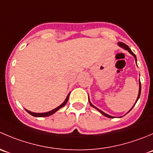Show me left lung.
I'll return each instance as SVG.
<instances>
[{
	"label": "left lung",
	"instance_id": "8db88e82",
	"mask_svg": "<svg viewBox=\"0 0 153 153\" xmlns=\"http://www.w3.org/2000/svg\"><path fill=\"white\" fill-rule=\"evenodd\" d=\"M118 45H119L120 47H121L124 48V49H126V50H128V52H129V53H130V54H132V55H133L134 57H135V61H136V62H137L136 56H135V54H134L133 52H132V50H131V49H129V47H128L127 45H126V44H125L124 43H122V42H118ZM141 81H140V80H139V92H138V98H137V101H136V102H137V101H138V98H139V97H140V95H141ZM89 104H90V106H92V107L95 108V109H96L97 110H98V111H99V112H101V113L102 114V115H104V116H106V117H108V118H114L113 116H111V115H107V114L104 113V112H102V111H101V110H100V109H98V108H97V107H95V106H93V105H92V104H91V102H90V101H89ZM131 109H130V110H131Z\"/></svg>",
	"mask_w": 153,
	"mask_h": 153
}]
</instances>
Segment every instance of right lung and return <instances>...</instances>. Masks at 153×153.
<instances>
[{
  "label": "right lung",
  "instance_id": "right-lung-1",
  "mask_svg": "<svg viewBox=\"0 0 153 153\" xmlns=\"http://www.w3.org/2000/svg\"><path fill=\"white\" fill-rule=\"evenodd\" d=\"M69 95H68V96L67 97V98H66V100L64 101V102L61 105H60L59 106H58L57 108H55V109H52V110L49 111V112H44V113H35V112H30V111L27 110V109H26V111H27L28 113L30 114L31 115H32V116H35V117H47V116H49V115H52V114L55 113V112H57V111L59 109H61V108H62L63 106H64L66 105V104L67 103L68 101V99H69Z\"/></svg>",
  "mask_w": 153,
  "mask_h": 153
}]
</instances>
